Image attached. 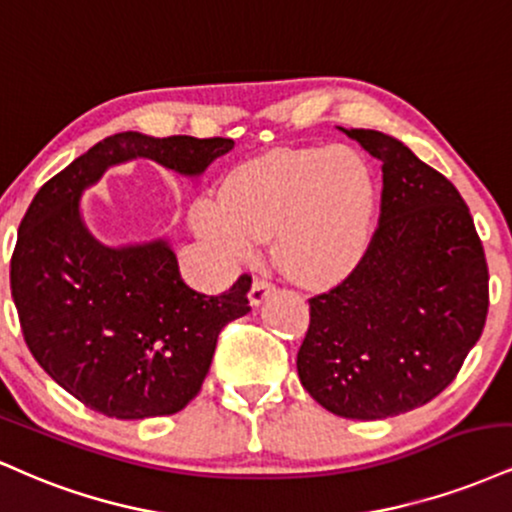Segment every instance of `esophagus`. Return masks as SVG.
Here are the masks:
<instances>
[{"label": "esophagus", "instance_id": "esophagus-1", "mask_svg": "<svg viewBox=\"0 0 512 512\" xmlns=\"http://www.w3.org/2000/svg\"><path fill=\"white\" fill-rule=\"evenodd\" d=\"M273 290H275V285L270 280L254 278V285H251V292H249V302L254 304V306L263 304V299H266Z\"/></svg>", "mask_w": 512, "mask_h": 512}]
</instances>
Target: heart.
<instances>
[{"mask_svg": "<svg viewBox=\"0 0 512 512\" xmlns=\"http://www.w3.org/2000/svg\"><path fill=\"white\" fill-rule=\"evenodd\" d=\"M376 186L350 148L278 150L237 167L222 196L191 203V230L222 266L256 256L273 237L278 266L299 285L345 278L362 258L374 227Z\"/></svg>", "mask_w": 512, "mask_h": 512, "instance_id": "b5f03b06", "label": "heart"}]
</instances>
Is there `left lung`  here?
I'll return each mask as SVG.
<instances>
[{"label": "left lung", "instance_id": "1", "mask_svg": "<svg viewBox=\"0 0 512 512\" xmlns=\"http://www.w3.org/2000/svg\"><path fill=\"white\" fill-rule=\"evenodd\" d=\"M383 162L378 230L357 268L309 299L302 386L347 419H386L458 376L489 311V268L460 191L398 138L342 129Z\"/></svg>", "mask_w": 512, "mask_h": 512}]
</instances>
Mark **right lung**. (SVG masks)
I'll return each instance as SVG.
<instances>
[{"label":"right lung","mask_w":512,"mask_h":512,"mask_svg":"<svg viewBox=\"0 0 512 512\" xmlns=\"http://www.w3.org/2000/svg\"><path fill=\"white\" fill-rule=\"evenodd\" d=\"M232 148V138L122 131L42 184L23 215L11 256L23 338L52 381L90 410L114 419L184 410L203 386L220 330L251 311V278L206 297L182 280L167 239L102 244L83 222V191L136 158L201 177Z\"/></svg>","instance_id":"1"}]
</instances>
